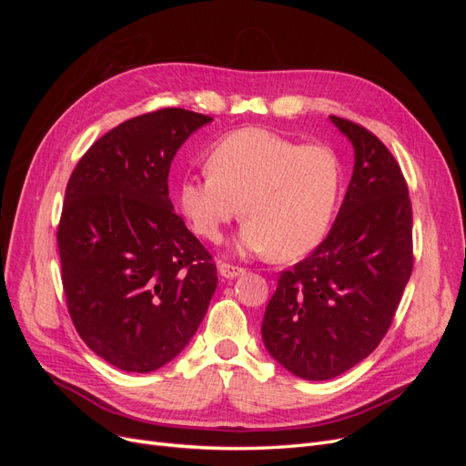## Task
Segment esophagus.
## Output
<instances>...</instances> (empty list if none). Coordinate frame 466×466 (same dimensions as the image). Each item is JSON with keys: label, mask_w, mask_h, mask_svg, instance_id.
Returning a JSON list of instances; mask_svg holds the SVG:
<instances>
[{"label": "esophagus", "mask_w": 466, "mask_h": 466, "mask_svg": "<svg viewBox=\"0 0 466 466\" xmlns=\"http://www.w3.org/2000/svg\"><path fill=\"white\" fill-rule=\"evenodd\" d=\"M218 270H219V274H221L225 279H233V278H237V276H243V274H245L243 268L233 266V264H225V262L219 264Z\"/></svg>", "instance_id": "obj_1"}]
</instances>
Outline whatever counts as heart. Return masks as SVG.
I'll use <instances>...</instances> for the list:
<instances>
[{"instance_id":"obj_1","label":"heart","mask_w":466,"mask_h":466,"mask_svg":"<svg viewBox=\"0 0 466 466\" xmlns=\"http://www.w3.org/2000/svg\"><path fill=\"white\" fill-rule=\"evenodd\" d=\"M209 173L188 175L177 190L178 211L206 241L221 238L243 211L237 247L299 258L327 237L344 187L338 153L299 144L266 128L237 130L211 147Z\"/></svg>"}]
</instances>
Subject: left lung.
<instances>
[{
	"label": "left lung",
	"mask_w": 466,
	"mask_h": 466,
	"mask_svg": "<svg viewBox=\"0 0 466 466\" xmlns=\"http://www.w3.org/2000/svg\"><path fill=\"white\" fill-rule=\"evenodd\" d=\"M354 173L327 238L279 274L262 319L264 346L307 380H329L368 358L387 334L410 279L412 206L380 139L340 116Z\"/></svg>",
	"instance_id": "8db88e82"
}]
</instances>
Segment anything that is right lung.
<instances>
[{
  "label": "right lung",
  "mask_w": 466,
  "mask_h": 466,
  "mask_svg": "<svg viewBox=\"0 0 466 466\" xmlns=\"http://www.w3.org/2000/svg\"><path fill=\"white\" fill-rule=\"evenodd\" d=\"M211 116L161 108L122 122L79 159L58 225L69 317L96 356L130 373L187 348L218 288L211 255L168 198L178 147Z\"/></svg>",
  "instance_id": "add662e5"
}]
</instances>
